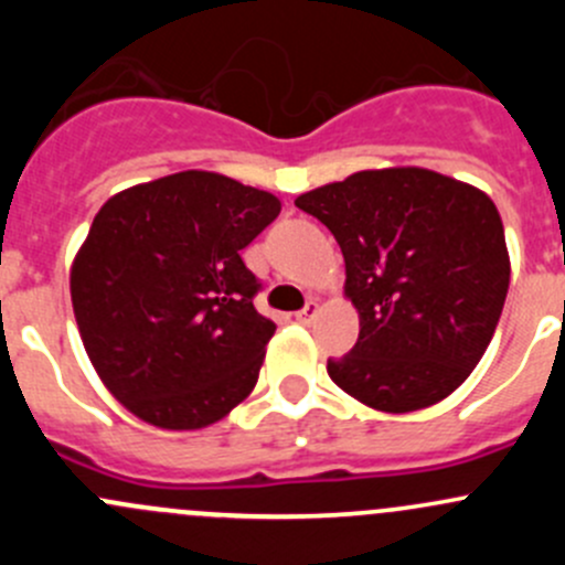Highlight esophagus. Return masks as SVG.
Segmentation results:
<instances>
[{"label": "esophagus", "instance_id": "34e87169", "mask_svg": "<svg viewBox=\"0 0 565 565\" xmlns=\"http://www.w3.org/2000/svg\"><path fill=\"white\" fill-rule=\"evenodd\" d=\"M295 317H298V322L311 324L319 317V303H317V300H309V303H306V309L298 311V315H295Z\"/></svg>", "mask_w": 565, "mask_h": 565}]
</instances>
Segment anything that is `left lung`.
<instances>
[{"mask_svg": "<svg viewBox=\"0 0 565 565\" xmlns=\"http://www.w3.org/2000/svg\"><path fill=\"white\" fill-rule=\"evenodd\" d=\"M344 254L361 333L328 361L341 391L402 415L451 396L478 366L511 281L503 221L481 188L420 167L363 169L295 199Z\"/></svg>", "mask_w": 565, "mask_h": 565, "instance_id": "1", "label": "left lung"}]
</instances>
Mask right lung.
Returning a JSON list of instances; mask_svg holds the SVG:
<instances>
[{
    "instance_id": "add662e5",
    "label": "right lung",
    "mask_w": 565,
    "mask_h": 565,
    "mask_svg": "<svg viewBox=\"0 0 565 565\" xmlns=\"http://www.w3.org/2000/svg\"><path fill=\"white\" fill-rule=\"evenodd\" d=\"M281 213L273 193L218 172L114 193L71 265V300L100 383L167 431L230 415L254 391L276 322L254 309L241 250Z\"/></svg>"
}]
</instances>
